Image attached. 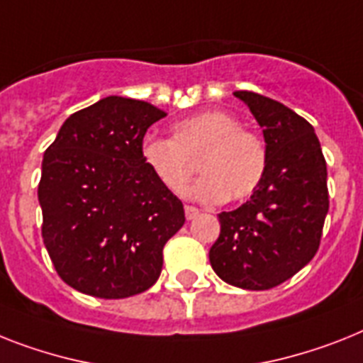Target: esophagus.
Returning <instances> with one entry per match:
<instances>
[{"mask_svg": "<svg viewBox=\"0 0 363 363\" xmlns=\"http://www.w3.org/2000/svg\"><path fill=\"white\" fill-rule=\"evenodd\" d=\"M200 209L194 208V206H185V217H187V220H193V218L199 217Z\"/></svg>", "mask_w": 363, "mask_h": 363, "instance_id": "1", "label": "esophagus"}]
</instances>
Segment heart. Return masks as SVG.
<instances>
[{
  "instance_id": "b5f03b06",
  "label": "heart",
  "mask_w": 363,
  "mask_h": 363,
  "mask_svg": "<svg viewBox=\"0 0 363 363\" xmlns=\"http://www.w3.org/2000/svg\"><path fill=\"white\" fill-rule=\"evenodd\" d=\"M140 155L170 193H182L196 170L191 194L203 202H242L263 184L269 167L265 140L223 109L194 113L172 125V139H148Z\"/></svg>"
}]
</instances>
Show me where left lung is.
Here are the masks:
<instances>
[{
  "mask_svg": "<svg viewBox=\"0 0 363 363\" xmlns=\"http://www.w3.org/2000/svg\"><path fill=\"white\" fill-rule=\"evenodd\" d=\"M233 94L263 128L269 167L250 200L218 215L209 262L224 282L263 291L296 274L319 250L330 203L326 161L313 125L295 111L256 92Z\"/></svg>",
  "mask_w": 363,
  "mask_h": 363,
  "instance_id": "1",
  "label": "left lung"
}]
</instances>
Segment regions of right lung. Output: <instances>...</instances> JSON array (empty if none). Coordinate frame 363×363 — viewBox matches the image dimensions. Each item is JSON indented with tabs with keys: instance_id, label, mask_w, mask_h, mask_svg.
Instances as JSON below:
<instances>
[{
	"instance_id": "obj_1",
	"label": "right lung",
	"mask_w": 363,
	"mask_h": 363,
	"mask_svg": "<svg viewBox=\"0 0 363 363\" xmlns=\"http://www.w3.org/2000/svg\"><path fill=\"white\" fill-rule=\"evenodd\" d=\"M167 113L107 96L77 111L48 146L38 202L42 239L62 282L125 298L157 282L163 247L185 223L182 200L143 161L150 125Z\"/></svg>"
}]
</instances>
